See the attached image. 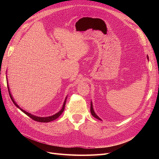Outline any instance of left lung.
<instances>
[{"instance_id": "1", "label": "left lung", "mask_w": 159, "mask_h": 159, "mask_svg": "<svg viewBox=\"0 0 159 159\" xmlns=\"http://www.w3.org/2000/svg\"><path fill=\"white\" fill-rule=\"evenodd\" d=\"M147 59L148 60V56H147ZM90 111H91V115H92V116H93L95 118H96V119H99V120H101V121H102V119H101L97 115H96V113H95V111H94V110H93V103H92V101H91V107H90Z\"/></svg>"}]
</instances>
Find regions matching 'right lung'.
Instances as JSON below:
<instances>
[{"instance_id": "right-lung-1", "label": "right lung", "mask_w": 159, "mask_h": 159, "mask_svg": "<svg viewBox=\"0 0 159 159\" xmlns=\"http://www.w3.org/2000/svg\"><path fill=\"white\" fill-rule=\"evenodd\" d=\"M7 81L8 82L7 77ZM7 86H8V89L9 95H10V97H11V99H12V102L14 103V105H16V107H18L19 109H20L23 113H25L26 115H28V117H30V118H31V119H32L33 120H34V121H38V122H42V123H48V122L52 121H54V120L56 119L57 118H58V117L60 116V115H61V113H63V111H64V108H65V105H66V99H67V98H68V96H66V99H65V100H64V104H63V106H62V107H61V110L60 111H58L57 113H56V114L53 115H51V116H48V117H38V116H36V115H32L31 113H28V112L26 111H25L24 109H22V108H20V107L18 106V105L15 102V101H14V98H13V97H12V94H11V93L10 89H9V87H8V84L7 85Z\"/></svg>"}]
</instances>
